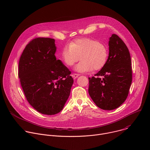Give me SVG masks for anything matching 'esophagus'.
Wrapping results in <instances>:
<instances>
[{"label":"esophagus","mask_w":150,"mask_h":150,"mask_svg":"<svg viewBox=\"0 0 150 150\" xmlns=\"http://www.w3.org/2000/svg\"><path fill=\"white\" fill-rule=\"evenodd\" d=\"M79 76V74H74L72 75V76L74 78H76L77 77H78Z\"/></svg>","instance_id":"34e87169"}]
</instances>
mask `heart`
<instances>
[{"mask_svg":"<svg viewBox=\"0 0 150 150\" xmlns=\"http://www.w3.org/2000/svg\"><path fill=\"white\" fill-rule=\"evenodd\" d=\"M62 59L67 66L72 67L80 59L75 67L79 72L100 70L105 65L109 52L107 46L96 40L83 38L77 39L65 46L62 50Z\"/></svg>","mask_w":150,"mask_h":150,"instance_id":"b5f03b06","label":"heart"}]
</instances>
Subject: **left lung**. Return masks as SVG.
Returning <instances> with one entry per match:
<instances>
[{
	"mask_svg": "<svg viewBox=\"0 0 150 150\" xmlns=\"http://www.w3.org/2000/svg\"><path fill=\"white\" fill-rule=\"evenodd\" d=\"M109 54L105 65L89 79V94L99 108L112 110L126 100L132 83L130 53L123 40L112 34L109 41Z\"/></svg>",
	"mask_w": 150,
	"mask_h": 150,
	"instance_id": "1",
	"label": "left lung"
}]
</instances>
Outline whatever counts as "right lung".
I'll use <instances>...</instances> for the list:
<instances>
[{"instance_id": "1", "label": "right lung", "mask_w": 150, "mask_h": 150, "mask_svg": "<svg viewBox=\"0 0 150 150\" xmlns=\"http://www.w3.org/2000/svg\"><path fill=\"white\" fill-rule=\"evenodd\" d=\"M54 39L38 37L21 54L18 76L25 96L37 112L47 115L63 108L74 82L71 72L54 55Z\"/></svg>"}]
</instances>
